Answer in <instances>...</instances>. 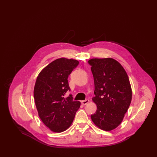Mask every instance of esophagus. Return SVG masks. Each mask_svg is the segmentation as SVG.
<instances>
[{"label":"esophagus","mask_w":157,"mask_h":157,"mask_svg":"<svg viewBox=\"0 0 157 157\" xmlns=\"http://www.w3.org/2000/svg\"><path fill=\"white\" fill-rule=\"evenodd\" d=\"M90 102V100L89 99H85V100H83L81 101V103L83 105H85L87 104L88 102Z\"/></svg>","instance_id":"obj_1"}]
</instances>
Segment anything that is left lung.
Returning a JSON list of instances; mask_svg holds the SVG:
<instances>
[{
    "label": "left lung",
    "instance_id": "obj_1",
    "mask_svg": "<svg viewBox=\"0 0 157 157\" xmlns=\"http://www.w3.org/2000/svg\"><path fill=\"white\" fill-rule=\"evenodd\" d=\"M88 63L95 84L92 101L97 106L90 117L95 125L109 131L120 125L131 104L129 78L124 67L112 58L91 59Z\"/></svg>",
    "mask_w": 157,
    "mask_h": 157
}]
</instances>
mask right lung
I'll return each instance as SVG.
<instances>
[{
    "instance_id": "1",
    "label": "right lung",
    "mask_w": 157,
    "mask_h": 157,
    "mask_svg": "<svg viewBox=\"0 0 157 157\" xmlns=\"http://www.w3.org/2000/svg\"><path fill=\"white\" fill-rule=\"evenodd\" d=\"M79 64L75 59L62 58L50 63L39 73L33 95L38 115L48 128L55 132L67 130L72 124L81 102L72 95L67 78Z\"/></svg>"
}]
</instances>
